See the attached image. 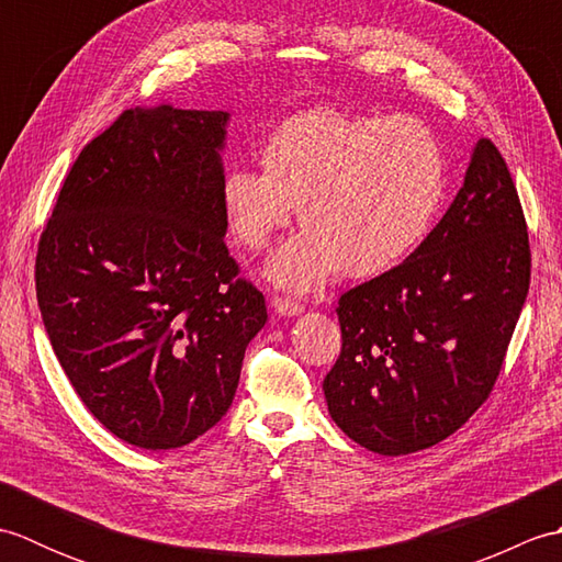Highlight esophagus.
I'll use <instances>...</instances> for the list:
<instances>
[{
	"mask_svg": "<svg viewBox=\"0 0 562 562\" xmlns=\"http://www.w3.org/2000/svg\"><path fill=\"white\" fill-rule=\"evenodd\" d=\"M272 306H274V314L280 316H300L302 314V304L294 302V300H284V296H274L272 300Z\"/></svg>",
	"mask_w": 562,
	"mask_h": 562,
	"instance_id": "obj_1",
	"label": "esophagus"
}]
</instances>
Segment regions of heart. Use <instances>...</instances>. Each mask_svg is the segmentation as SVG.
Listing matches in <instances>:
<instances>
[{"mask_svg":"<svg viewBox=\"0 0 562 562\" xmlns=\"http://www.w3.org/2000/svg\"><path fill=\"white\" fill-rule=\"evenodd\" d=\"M260 166L224 173L222 207L248 250L266 248L300 207L304 232L266 266V278L292 292H314L338 272L391 270L423 244L447 195L445 149L405 115L296 113L268 135Z\"/></svg>","mask_w":562,"mask_h":562,"instance_id":"b5f03b06","label":"heart"}]
</instances>
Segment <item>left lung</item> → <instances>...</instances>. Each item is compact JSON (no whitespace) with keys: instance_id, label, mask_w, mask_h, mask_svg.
<instances>
[{"instance_id":"left-lung-1","label":"left lung","mask_w":562,"mask_h":562,"mask_svg":"<svg viewBox=\"0 0 562 562\" xmlns=\"http://www.w3.org/2000/svg\"><path fill=\"white\" fill-rule=\"evenodd\" d=\"M531 250L517 188L491 139L473 147L445 217L401 266L345 292L328 413L357 445L403 457L481 408L527 302Z\"/></svg>"}]
</instances>
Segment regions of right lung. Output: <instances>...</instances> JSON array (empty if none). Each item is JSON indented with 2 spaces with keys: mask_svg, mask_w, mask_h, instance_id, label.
<instances>
[{
  "mask_svg": "<svg viewBox=\"0 0 562 562\" xmlns=\"http://www.w3.org/2000/svg\"><path fill=\"white\" fill-rule=\"evenodd\" d=\"M226 125V111H125L81 149L38 244L57 362L91 415L139 449L186 447L217 425L268 321L224 244Z\"/></svg>",
  "mask_w": 562,
  "mask_h": 562,
  "instance_id": "obj_1",
  "label": "right lung"
}]
</instances>
